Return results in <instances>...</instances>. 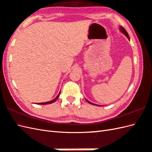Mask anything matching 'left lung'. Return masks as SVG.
<instances>
[{
  "label": "left lung",
  "mask_w": 152,
  "mask_h": 152,
  "mask_svg": "<svg viewBox=\"0 0 152 152\" xmlns=\"http://www.w3.org/2000/svg\"><path fill=\"white\" fill-rule=\"evenodd\" d=\"M119 30H120V31L121 32V33L124 34L125 36L127 37L129 40L130 39V38H129V34H128V33H127V32L126 31V30L125 29V28L123 27H121V26H119ZM86 101L88 102H89V104H93V105H95V106H99V105H97V104H93V103H92V102H91L90 101H89L88 100H87V99H86Z\"/></svg>",
  "instance_id": "8db88e82"
}]
</instances>
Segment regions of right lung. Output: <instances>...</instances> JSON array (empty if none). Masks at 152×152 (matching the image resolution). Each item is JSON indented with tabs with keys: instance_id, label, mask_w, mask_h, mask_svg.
Listing matches in <instances>:
<instances>
[{
	"instance_id": "add662e5",
	"label": "right lung",
	"mask_w": 152,
	"mask_h": 152,
	"mask_svg": "<svg viewBox=\"0 0 152 152\" xmlns=\"http://www.w3.org/2000/svg\"><path fill=\"white\" fill-rule=\"evenodd\" d=\"M60 93H61V91L59 92V94L57 95V96H56V98H55L54 99H53L52 101H48V102H41V103H37V104H51V103H53V102H54L55 101H56V100L59 98V95H60Z\"/></svg>"
}]
</instances>
